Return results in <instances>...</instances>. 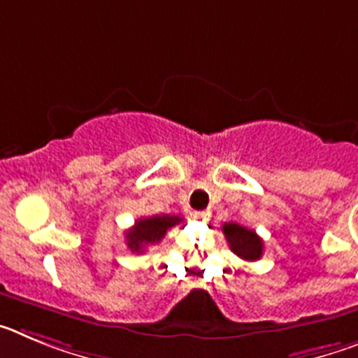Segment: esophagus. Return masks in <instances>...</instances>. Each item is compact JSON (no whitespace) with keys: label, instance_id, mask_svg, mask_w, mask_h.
I'll return each mask as SVG.
<instances>
[{"label":"esophagus","instance_id":"1","mask_svg":"<svg viewBox=\"0 0 358 358\" xmlns=\"http://www.w3.org/2000/svg\"><path fill=\"white\" fill-rule=\"evenodd\" d=\"M194 218L195 220H199V222H208V220L211 218V213L210 211H195Z\"/></svg>","mask_w":358,"mask_h":358}]
</instances>
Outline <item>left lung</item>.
<instances>
[{"label":"left lung","instance_id":"8db88e82","mask_svg":"<svg viewBox=\"0 0 358 358\" xmlns=\"http://www.w3.org/2000/svg\"><path fill=\"white\" fill-rule=\"evenodd\" d=\"M222 231L229 243V249L236 256L248 262L260 260L264 255V240L256 235L255 231L236 222H226L222 226Z\"/></svg>","mask_w":358,"mask_h":358}]
</instances>
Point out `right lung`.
Returning a JSON list of instances; mask_svg holds the SVG:
<instances>
[{
    "label": "right lung",
    "mask_w": 358,
    "mask_h": 358,
    "mask_svg": "<svg viewBox=\"0 0 358 358\" xmlns=\"http://www.w3.org/2000/svg\"><path fill=\"white\" fill-rule=\"evenodd\" d=\"M181 222L182 217H177V215H156V217L140 218L125 235L127 248L132 252H143L148 245L159 243L170 227Z\"/></svg>",
    "instance_id": "obj_1"
}]
</instances>
